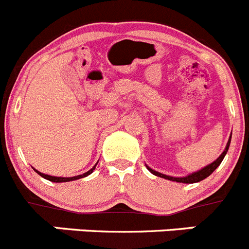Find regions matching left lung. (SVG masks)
<instances>
[{
    "mask_svg": "<svg viewBox=\"0 0 249 249\" xmlns=\"http://www.w3.org/2000/svg\"><path fill=\"white\" fill-rule=\"evenodd\" d=\"M230 143H231V136H230V140H229V142H227V145H226V148H225V150H223V152H222V154H221V156L218 157V158L216 159V160L213 161V163L209 164V165L205 166V168H202V169L199 170V172H195V173H193V174L186 175V177H182V178L169 177V175L161 174V173H158V172H156V170L150 169L149 166H147V169L149 170V172L152 173V174L157 175V177L164 178V179H166V180H172V181L184 182V184H194V182H199V181H201V180L206 179V178L209 177V175H211L213 172H215L216 168H217V166L220 165L221 161H222L223 158H225L226 153H227V150H229Z\"/></svg>",
    "mask_w": 249,
    "mask_h": 249,
    "instance_id": "8db88e82",
    "label": "left lung"
}]
</instances>
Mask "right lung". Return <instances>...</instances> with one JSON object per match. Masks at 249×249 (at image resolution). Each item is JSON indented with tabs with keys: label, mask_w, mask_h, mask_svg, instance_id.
Listing matches in <instances>:
<instances>
[{
	"label": "right lung",
	"mask_w": 249,
	"mask_h": 249,
	"mask_svg": "<svg viewBox=\"0 0 249 249\" xmlns=\"http://www.w3.org/2000/svg\"><path fill=\"white\" fill-rule=\"evenodd\" d=\"M95 168H96V164H95V165H93L92 168H91V169L89 170V172L84 173V174H81V175H76V177H71V178L52 177V175L43 174V173L38 172V170H36V169H34V170H36V172L38 173V174H39L40 177H42V178H44V179H47V180H49V181H53V182H67V181H72V180H77V179H81V178H85V177H88V175H90L91 173H92L93 170H95Z\"/></svg>",
	"instance_id": "add662e5"
}]
</instances>
